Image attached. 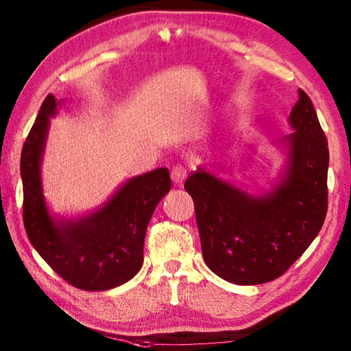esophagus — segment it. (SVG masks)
I'll return each instance as SVG.
<instances>
[{"instance_id":"obj_1","label":"esophagus","mask_w":351,"mask_h":351,"mask_svg":"<svg viewBox=\"0 0 351 351\" xmlns=\"http://www.w3.org/2000/svg\"><path fill=\"white\" fill-rule=\"evenodd\" d=\"M187 173H189V170H187V167L184 164H175L171 167V180H173L175 184H182V181L186 180Z\"/></svg>"}]
</instances>
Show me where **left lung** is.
Listing matches in <instances>:
<instances>
[{
  "label": "left lung",
  "instance_id": "1",
  "mask_svg": "<svg viewBox=\"0 0 351 351\" xmlns=\"http://www.w3.org/2000/svg\"><path fill=\"white\" fill-rule=\"evenodd\" d=\"M290 113L295 132L287 175L274 192L247 195L203 169L184 189L195 206L202 252L208 268L227 282L257 285L285 273L306 252L328 211V140L311 97L298 90Z\"/></svg>",
  "mask_w": 351,
  "mask_h": 351
}]
</instances>
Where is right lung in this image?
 <instances>
[{
    "label": "right lung",
    "mask_w": 351,
    "mask_h": 351,
    "mask_svg": "<svg viewBox=\"0 0 351 351\" xmlns=\"http://www.w3.org/2000/svg\"><path fill=\"white\" fill-rule=\"evenodd\" d=\"M55 97L42 102L22 149L23 223L31 244L67 284L102 291L128 282L143 265V243L158 203L171 189L169 169L132 178L106 206L80 221L56 222L42 197L40 158Z\"/></svg>",
    "instance_id": "obj_1"
}]
</instances>
